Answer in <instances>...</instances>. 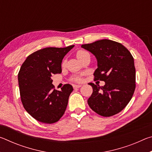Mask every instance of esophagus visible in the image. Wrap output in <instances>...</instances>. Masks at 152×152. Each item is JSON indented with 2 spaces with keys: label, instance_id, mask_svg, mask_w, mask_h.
Segmentation results:
<instances>
[{
  "label": "esophagus",
  "instance_id": "obj_1",
  "mask_svg": "<svg viewBox=\"0 0 152 152\" xmlns=\"http://www.w3.org/2000/svg\"><path fill=\"white\" fill-rule=\"evenodd\" d=\"M81 87V85H76V84H74L73 85V88L74 89H76V88H79Z\"/></svg>",
  "mask_w": 152,
  "mask_h": 152
}]
</instances>
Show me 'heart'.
Listing matches in <instances>:
<instances>
[{
	"label": "heart",
	"mask_w": 152,
	"mask_h": 152,
	"mask_svg": "<svg viewBox=\"0 0 152 152\" xmlns=\"http://www.w3.org/2000/svg\"><path fill=\"white\" fill-rule=\"evenodd\" d=\"M86 53H88V52L84 50H80L78 51V52H77L76 56H77V58L80 59L84 55H85ZM65 64V61L63 62V64ZM71 80L74 82H81L82 80V76H76L72 77Z\"/></svg>",
	"instance_id": "obj_1"
}]
</instances>
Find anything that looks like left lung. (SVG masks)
<instances>
[{
    "mask_svg": "<svg viewBox=\"0 0 152 152\" xmlns=\"http://www.w3.org/2000/svg\"><path fill=\"white\" fill-rule=\"evenodd\" d=\"M81 47L94 54L98 68L94 80L104 81L103 86L89 83L93 89L88 104L97 114L110 117L119 113L132 99L135 89L134 60L121 43L102 39Z\"/></svg>",
    "mask_w": 152,
    "mask_h": 152,
    "instance_id": "1",
    "label": "left lung"
}]
</instances>
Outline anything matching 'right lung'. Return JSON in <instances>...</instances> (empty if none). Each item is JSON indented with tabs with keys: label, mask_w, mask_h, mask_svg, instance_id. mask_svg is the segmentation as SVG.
Masks as SVG:
<instances>
[{
	"label": "right lung",
	"mask_w": 152,
	"mask_h": 152,
	"mask_svg": "<svg viewBox=\"0 0 152 152\" xmlns=\"http://www.w3.org/2000/svg\"><path fill=\"white\" fill-rule=\"evenodd\" d=\"M74 47L45 48L27 58L18 74L20 100L25 109L38 121L51 124L58 121L65 113L70 84H64L61 91L52 84L53 74L61 72L64 56Z\"/></svg>",
	"instance_id": "right-lung-1"
}]
</instances>
